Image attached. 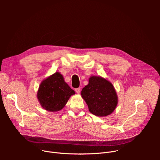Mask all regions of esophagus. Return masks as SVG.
<instances>
[{"label": "esophagus", "instance_id": "obj_1", "mask_svg": "<svg viewBox=\"0 0 160 160\" xmlns=\"http://www.w3.org/2000/svg\"><path fill=\"white\" fill-rule=\"evenodd\" d=\"M75 91H76V92H77V93H80V88H78L75 89Z\"/></svg>", "mask_w": 160, "mask_h": 160}]
</instances>
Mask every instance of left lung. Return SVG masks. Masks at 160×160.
<instances>
[{"mask_svg": "<svg viewBox=\"0 0 160 160\" xmlns=\"http://www.w3.org/2000/svg\"><path fill=\"white\" fill-rule=\"evenodd\" d=\"M81 95L88 104L89 112L96 116L111 114L118 102L112 83L100 77H90L88 85L82 89Z\"/></svg>", "mask_w": 160, "mask_h": 160, "instance_id": "obj_1", "label": "left lung"}]
</instances>
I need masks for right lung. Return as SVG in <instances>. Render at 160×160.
I'll return each instance as SVG.
<instances>
[{"mask_svg": "<svg viewBox=\"0 0 160 160\" xmlns=\"http://www.w3.org/2000/svg\"><path fill=\"white\" fill-rule=\"evenodd\" d=\"M75 92L68 86L60 72H55L40 84L38 98L44 109L49 112L62 110Z\"/></svg>", "mask_w": 160, "mask_h": 160, "instance_id": "add662e5", "label": "right lung"}]
</instances>
